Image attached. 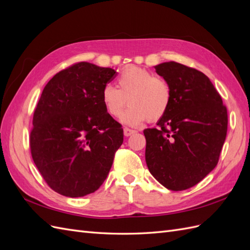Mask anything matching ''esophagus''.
<instances>
[{
	"label": "esophagus",
	"instance_id": "34e87169",
	"mask_svg": "<svg viewBox=\"0 0 250 250\" xmlns=\"http://www.w3.org/2000/svg\"><path fill=\"white\" fill-rule=\"evenodd\" d=\"M133 133H135V130L129 129V128H127V127L124 128V135H125V137H129V135H131Z\"/></svg>",
	"mask_w": 250,
	"mask_h": 250
}]
</instances>
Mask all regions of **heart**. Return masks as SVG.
Masks as SVG:
<instances>
[{
	"mask_svg": "<svg viewBox=\"0 0 250 250\" xmlns=\"http://www.w3.org/2000/svg\"><path fill=\"white\" fill-rule=\"evenodd\" d=\"M118 88L105 85L101 93L102 104L108 115L119 118L126 106L121 121L128 126H140L148 119L160 120L167 112L172 92L168 82L147 69L130 65L120 74Z\"/></svg>",
	"mask_w": 250,
	"mask_h": 250,
	"instance_id": "b5f03b06",
	"label": "heart"
}]
</instances>
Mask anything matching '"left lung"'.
I'll list each match as a JSON object with an SVG mask.
<instances>
[{
    "instance_id": "left-lung-1",
    "label": "left lung",
    "mask_w": 250,
    "mask_h": 250,
    "mask_svg": "<svg viewBox=\"0 0 250 250\" xmlns=\"http://www.w3.org/2000/svg\"><path fill=\"white\" fill-rule=\"evenodd\" d=\"M154 67L170 85L172 99L158 128L144 130L147 167L165 188L184 191L217 166L228 132V109L202 72L175 62Z\"/></svg>"
}]
</instances>
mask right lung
Returning <instances> with one entry per match:
<instances>
[{
    "mask_svg": "<svg viewBox=\"0 0 250 250\" xmlns=\"http://www.w3.org/2000/svg\"><path fill=\"white\" fill-rule=\"evenodd\" d=\"M116 71L78 62L44 86L33 115L30 149L53 191L66 197L94 193L106 179L123 128L105 110L101 93Z\"/></svg>",
    "mask_w": 250,
    "mask_h": 250,
    "instance_id": "obj_1",
    "label": "right lung"
}]
</instances>
